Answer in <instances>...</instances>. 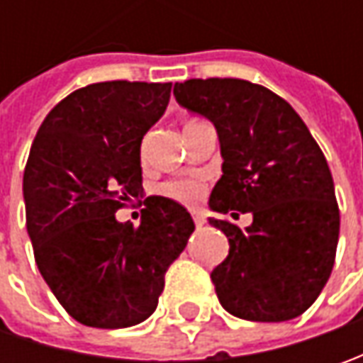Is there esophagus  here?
<instances>
[{"instance_id": "obj_1", "label": "esophagus", "mask_w": 363, "mask_h": 363, "mask_svg": "<svg viewBox=\"0 0 363 363\" xmlns=\"http://www.w3.org/2000/svg\"><path fill=\"white\" fill-rule=\"evenodd\" d=\"M191 218H194V224H196V228H202L203 224H206V220H203V216H200L198 212H194V214H191Z\"/></svg>"}]
</instances>
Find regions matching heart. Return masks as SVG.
Instances as JSON below:
<instances>
[{"mask_svg":"<svg viewBox=\"0 0 363 363\" xmlns=\"http://www.w3.org/2000/svg\"><path fill=\"white\" fill-rule=\"evenodd\" d=\"M160 194L179 203H196L203 196V182L198 177L169 179L160 186Z\"/></svg>","mask_w":363,"mask_h":363,"instance_id":"b5f03b06","label":"heart"}]
</instances>
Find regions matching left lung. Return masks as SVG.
<instances>
[{"mask_svg":"<svg viewBox=\"0 0 363 363\" xmlns=\"http://www.w3.org/2000/svg\"><path fill=\"white\" fill-rule=\"evenodd\" d=\"M175 101L216 127L222 177L210 208L252 214L242 230L210 218L230 250L212 271L220 305L248 321H289L305 313L333 271L340 208L333 177L295 108L240 78L175 82Z\"/></svg>","mask_w":363,"mask_h":363,"instance_id":"left-lung-1","label":"left lung"}]
</instances>
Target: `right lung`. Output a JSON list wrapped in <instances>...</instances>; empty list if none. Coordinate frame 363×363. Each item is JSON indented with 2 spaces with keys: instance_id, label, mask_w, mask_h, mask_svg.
<instances>
[{
  "instance_id": "obj_1",
  "label": "right lung",
  "mask_w": 363,
  "mask_h": 363,
  "mask_svg": "<svg viewBox=\"0 0 363 363\" xmlns=\"http://www.w3.org/2000/svg\"><path fill=\"white\" fill-rule=\"evenodd\" d=\"M169 94L172 82L89 84L35 133L23 169L26 228L44 281L82 325L145 321L194 232L188 210L163 196L143 202L139 226L115 218L143 189L141 139Z\"/></svg>"
}]
</instances>
